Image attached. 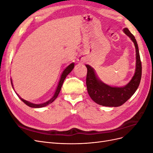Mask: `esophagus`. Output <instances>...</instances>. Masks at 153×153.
Masks as SVG:
<instances>
[{
	"mask_svg": "<svg viewBox=\"0 0 153 153\" xmlns=\"http://www.w3.org/2000/svg\"><path fill=\"white\" fill-rule=\"evenodd\" d=\"M82 60V59H79V60H78V61H81Z\"/></svg>",
	"mask_w": 153,
	"mask_h": 153,
	"instance_id": "obj_1",
	"label": "esophagus"
}]
</instances>
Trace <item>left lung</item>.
<instances>
[{
  "mask_svg": "<svg viewBox=\"0 0 153 153\" xmlns=\"http://www.w3.org/2000/svg\"><path fill=\"white\" fill-rule=\"evenodd\" d=\"M123 32L133 42L136 52L135 74L126 85L116 87L105 84L97 76L94 69L85 64L87 68L86 78L87 92L91 99L100 105L110 107H117L122 105L133 95L140 84L142 76V64L137 41L128 29L124 28Z\"/></svg>",
  "mask_w": 153,
  "mask_h": 153,
  "instance_id": "left-lung-1",
  "label": "left lung"
}]
</instances>
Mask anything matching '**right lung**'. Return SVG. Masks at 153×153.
<instances>
[{
  "label": "right lung",
  "mask_w": 153,
  "mask_h": 153,
  "mask_svg": "<svg viewBox=\"0 0 153 153\" xmlns=\"http://www.w3.org/2000/svg\"><path fill=\"white\" fill-rule=\"evenodd\" d=\"M74 67H75V63L74 62H72L70 64H69V66H68L66 69H64V70L62 71V74H61V78H60V80H59V82L58 83V85H57V87L56 88V89H55V91L54 92V94L53 95V96L51 98L50 100H48V101H46V102H44V103H39V104H36V103H31L30 102V101H27L25 100H24L23 98H22L21 97L18 95L16 92V94H17V96L19 97V98L24 102V103H25L27 106H30V107L31 108H42V107H44V106H47L48 105L52 103L53 101L57 98V97L58 96L59 94L60 91H61V87H62V85L64 83V80H65V78H66V76L69 75V73H70V72L73 70ZM11 85H12V87L14 89V87H13V82H12V79L11 78Z\"/></svg>",
  "instance_id": "add662e5"
}]
</instances>
